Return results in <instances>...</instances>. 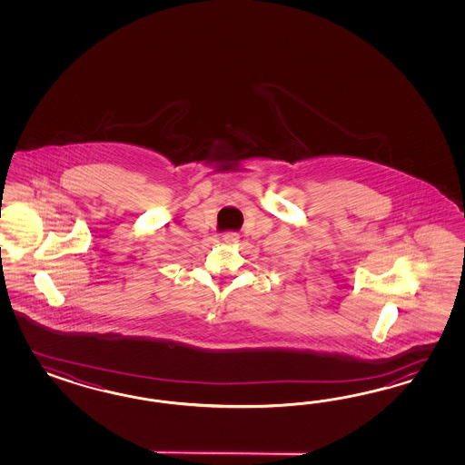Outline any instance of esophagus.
Instances as JSON below:
<instances>
[{
	"mask_svg": "<svg viewBox=\"0 0 465 465\" xmlns=\"http://www.w3.org/2000/svg\"><path fill=\"white\" fill-rule=\"evenodd\" d=\"M222 237H223V242H226V243L239 242V233H235V232H225Z\"/></svg>",
	"mask_w": 465,
	"mask_h": 465,
	"instance_id": "34e87169",
	"label": "esophagus"
}]
</instances>
